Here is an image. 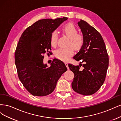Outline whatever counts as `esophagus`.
Wrapping results in <instances>:
<instances>
[{
    "label": "esophagus",
    "mask_w": 121,
    "mask_h": 121,
    "mask_svg": "<svg viewBox=\"0 0 121 121\" xmlns=\"http://www.w3.org/2000/svg\"><path fill=\"white\" fill-rule=\"evenodd\" d=\"M65 64L66 65V67H67V68H68V69H69V67H68V63H67V62H65Z\"/></svg>",
    "instance_id": "esophagus-1"
}]
</instances>
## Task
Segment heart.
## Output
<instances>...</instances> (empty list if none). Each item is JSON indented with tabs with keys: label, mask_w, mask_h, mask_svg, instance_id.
Wrapping results in <instances>:
<instances>
[{
	"label": "heart",
	"mask_w": 121,
	"mask_h": 121,
	"mask_svg": "<svg viewBox=\"0 0 121 121\" xmlns=\"http://www.w3.org/2000/svg\"><path fill=\"white\" fill-rule=\"evenodd\" d=\"M63 32L69 38L67 43L68 47L66 48H60L56 50L55 56L62 61H67L69 58L74 54V49L78 50L82 47L84 43V38L82 35L77 34L78 30L72 23H68L62 28ZM58 38V33L54 31L50 37V42L51 46L55 47L57 45Z\"/></svg>",
	"instance_id": "heart-1"
}]
</instances>
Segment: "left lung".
I'll list each match as a JSON object with an SVG mask.
<instances>
[{"label": "left lung", "mask_w": 121, "mask_h": 121, "mask_svg": "<svg viewBox=\"0 0 121 121\" xmlns=\"http://www.w3.org/2000/svg\"><path fill=\"white\" fill-rule=\"evenodd\" d=\"M84 38V43L73 57L79 65L69 64L74 74L72 87L83 95L94 94L103 84L108 66V56L104 41L100 33L84 21L78 22ZM83 63V64H82ZM82 69H80L81 66Z\"/></svg>", "instance_id": "obj_1"}]
</instances>
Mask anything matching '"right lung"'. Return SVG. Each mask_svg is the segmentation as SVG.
I'll return each mask as SVG.
<instances>
[{
    "mask_svg": "<svg viewBox=\"0 0 121 121\" xmlns=\"http://www.w3.org/2000/svg\"><path fill=\"white\" fill-rule=\"evenodd\" d=\"M67 19H41L28 27L19 39L14 54L17 74L24 87L34 96L51 93L67 71L63 62L56 58L48 67L43 63V55L51 50V35Z\"/></svg>",
    "mask_w": 121,
    "mask_h": 121,
    "instance_id": "obj_1",
    "label": "right lung"
}]
</instances>
